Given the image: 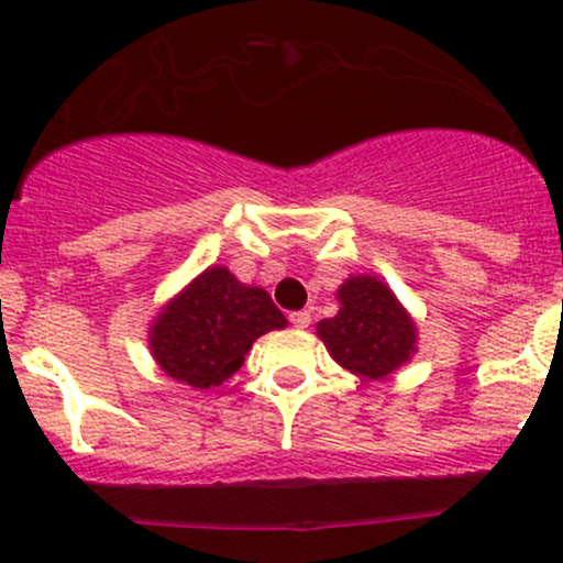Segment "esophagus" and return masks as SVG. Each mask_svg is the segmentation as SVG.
I'll use <instances>...</instances> for the list:
<instances>
[{
  "label": "esophagus",
  "mask_w": 563,
  "mask_h": 563,
  "mask_svg": "<svg viewBox=\"0 0 563 563\" xmlns=\"http://www.w3.org/2000/svg\"><path fill=\"white\" fill-rule=\"evenodd\" d=\"M288 321H291L297 329H307V327H310L312 316H310V310H297V312H291V316H288Z\"/></svg>",
  "instance_id": "esophagus-1"
}]
</instances>
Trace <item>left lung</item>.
<instances>
[{
	"mask_svg": "<svg viewBox=\"0 0 563 563\" xmlns=\"http://www.w3.org/2000/svg\"><path fill=\"white\" fill-rule=\"evenodd\" d=\"M336 297L340 312L318 323V336L336 364L377 380L416 353V327L380 280L351 277Z\"/></svg>",
	"mask_w": 563,
	"mask_h": 563,
	"instance_id": "left-lung-1",
	"label": "left lung"
}]
</instances>
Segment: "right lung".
<instances>
[{
	"instance_id": "add662e5",
	"label": "right lung",
	"mask_w": 563,
	"mask_h": 563,
	"mask_svg": "<svg viewBox=\"0 0 563 563\" xmlns=\"http://www.w3.org/2000/svg\"><path fill=\"white\" fill-rule=\"evenodd\" d=\"M286 327L264 288L242 286L223 266H210L151 329L158 366L194 388L221 386L245 361L253 340Z\"/></svg>"
}]
</instances>
